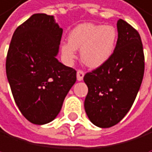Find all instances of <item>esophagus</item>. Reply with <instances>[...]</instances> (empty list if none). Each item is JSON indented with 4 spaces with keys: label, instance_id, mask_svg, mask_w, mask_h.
<instances>
[{
    "label": "esophagus",
    "instance_id": "esophagus-1",
    "mask_svg": "<svg viewBox=\"0 0 152 152\" xmlns=\"http://www.w3.org/2000/svg\"><path fill=\"white\" fill-rule=\"evenodd\" d=\"M84 75H85V73L83 72V71H80V70L77 71V78L78 81H81V80L83 79Z\"/></svg>",
    "mask_w": 152,
    "mask_h": 152
}]
</instances>
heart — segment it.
I'll return each instance as SVG.
<instances>
[{"mask_svg": "<svg viewBox=\"0 0 152 152\" xmlns=\"http://www.w3.org/2000/svg\"><path fill=\"white\" fill-rule=\"evenodd\" d=\"M117 42V31L112 25L84 23L74 28L69 35V41L61 44L63 59L72 63L77 50L80 58L90 68H98L111 58Z\"/></svg>", "mask_w": 152, "mask_h": 152, "instance_id": "b5f03b06", "label": "heart"}]
</instances>
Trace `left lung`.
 <instances>
[{"label":"left lung","instance_id":"obj_1","mask_svg":"<svg viewBox=\"0 0 152 152\" xmlns=\"http://www.w3.org/2000/svg\"><path fill=\"white\" fill-rule=\"evenodd\" d=\"M117 32L111 58L83 78L88 87L85 112L90 121L99 128L113 127L122 120L136 98L144 77L140 35L121 19L117 21Z\"/></svg>","mask_w":152,"mask_h":152}]
</instances>
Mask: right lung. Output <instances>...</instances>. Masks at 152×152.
<instances>
[{"label":"right lung","mask_w":152,"mask_h":152,"mask_svg":"<svg viewBox=\"0 0 152 152\" xmlns=\"http://www.w3.org/2000/svg\"><path fill=\"white\" fill-rule=\"evenodd\" d=\"M62 28L54 16L34 14L14 32L6 58V77L17 106L36 125L58 116L77 71L57 58Z\"/></svg>","instance_id":"obj_1"}]
</instances>
